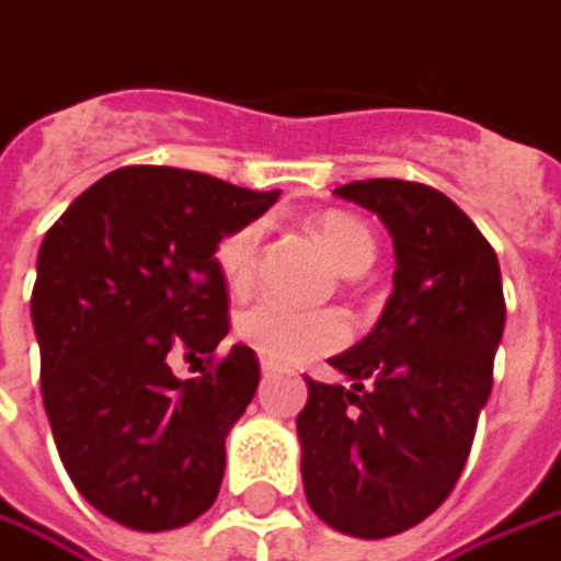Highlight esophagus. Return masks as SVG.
Listing matches in <instances>:
<instances>
[{
	"instance_id": "esophagus-1",
	"label": "esophagus",
	"mask_w": 561,
	"mask_h": 561,
	"mask_svg": "<svg viewBox=\"0 0 561 561\" xmlns=\"http://www.w3.org/2000/svg\"><path fill=\"white\" fill-rule=\"evenodd\" d=\"M260 371H263V375H273V371H276V368H273V365H270V362H263V365H260Z\"/></svg>"
}]
</instances>
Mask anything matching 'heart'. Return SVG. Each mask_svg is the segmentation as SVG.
Segmentation results:
<instances>
[{
    "mask_svg": "<svg viewBox=\"0 0 561 561\" xmlns=\"http://www.w3.org/2000/svg\"><path fill=\"white\" fill-rule=\"evenodd\" d=\"M313 238L343 276H358L375 263V238L348 213H320L311 218ZM260 225H241L215 244V270L231 295H248L256 276ZM238 340L270 365H301L348 340V320L333 308H285L276 301H256L238 313Z\"/></svg>",
    "mask_w": 561,
    "mask_h": 561,
    "instance_id": "b5f03b06",
    "label": "heart"
}]
</instances>
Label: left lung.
Returning a JSON list of instances; mask_svg holds the SVG:
<instances>
[{
  "mask_svg": "<svg viewBox=\"0 0 561 561\" xmlns=\"http://www.w3.org/2000/svg\"><path fill=\"white\" fill-rule=\"evenodd\" d=\"M387 225L397 273L378 327L330 358L352 387L308 380L301 477L333 530L383 540L442 508L492 393L505 330L492 244L435 186L393 178L333 190Z\"/></svg>",
  "mask_w": 561,
  "mask_h": 561,
  "instance_id": "obj_1",
  "label": "left lung"
}]
</instances>
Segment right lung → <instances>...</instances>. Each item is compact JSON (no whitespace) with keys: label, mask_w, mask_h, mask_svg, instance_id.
Returning <instances> with one entry per match:
<instances>
[{"label":"right lung","mask_w":561,"mask_h":561,"mask_svg":"<svg viewBox=\"0 0 561 561\" xmlns=\"http://www.w3.org/2000/svg\"><path fill=\"white\" fill-rule=\"evenodd\" d=\"M276 199L129 164L91 183L41 244L31 320L56 450L84 502L123 527L174 530L218 499L260 362L248 346L215 358L231 327L215 244ZM174 354H206L207 368L181 381Z\"/></svg>","instance_id":"1"}]
</instances>
